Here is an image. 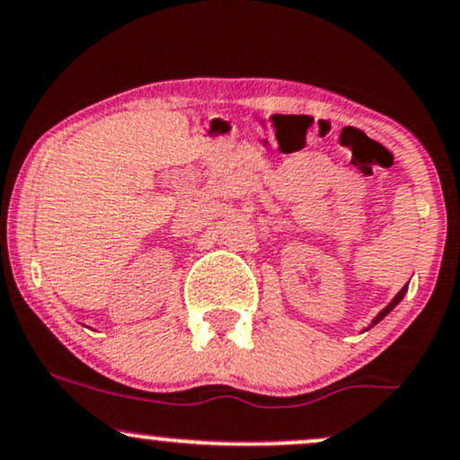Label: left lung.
<instances>
[{"label":"left lung","mask_w":460,"mask_h":460,"mask_svg":"<svg viewBox=\"0 0 460 460\" xmlns=\"http://www.w3.org/2000/svg\"><path fill=\"white\" fill-rule=\"evenodd\" d=\"M405 293H407V287H402V289L396 293V297H394V300H392V302L388 304V306H385V308H384V311H381V313L377 314V317H375V321H373V325H375V323H379V321H381V319H384V317H385V314H388V313L392 311V308H394V306H396V304L402 300V296H405Z\"/></svg>","instance_id":"left-lung-1"}]
</instances>
